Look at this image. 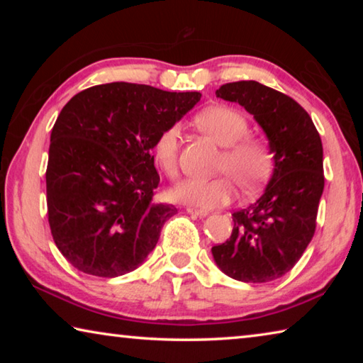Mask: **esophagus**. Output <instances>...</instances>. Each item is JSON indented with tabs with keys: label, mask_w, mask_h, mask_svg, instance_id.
Returning a JSON list of instances; mask_svg holds the SVG:
<instances>
[{
	"label": "esophagus",
	"mask_w": 363,
	"mask_h": 363,
	"mask_svg": "<svg viewBox=\"0 0 363 363\" xmlns=\"http://www.w3.org/2000/svg\"><path fill=\"white\" fill-rule=\"evenodd\" d=\"M189 214H192V216H195V218H205L206 216V211H203V210H196V208H187L186 210Z\"/></svg>",
	"instance_id": "obj_1"
}]
</instances>
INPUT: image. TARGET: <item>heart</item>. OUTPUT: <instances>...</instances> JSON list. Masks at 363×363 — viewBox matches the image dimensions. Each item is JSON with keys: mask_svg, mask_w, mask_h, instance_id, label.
Instances as JSON below:
<instances>
[{"mask_svg": "<svg viewBox=\"0 0 363 363\" xmlns=\"http://www.w3.org/2000/svg\"><path fill=\"white\" fill-rule=\"evenodd\" d=\"M196 126L214 143L225 147L218 171L227 176L189 177L169 190L171 199L199 208H216L229 203L235 195V182L243 192H255L269 179L274 169V155L261 139L248 138L250 123L242 112L213 106L195 116ZM181 126L171 125L158 134L153 144V160L169 177L177 174V153L181 144Z\"/></svg>", "mask_w": 363, "mask_h": 363, "instance_id": "1", "label": "heart"}]
</instances>
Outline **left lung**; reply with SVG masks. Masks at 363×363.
<instances>
[{"mask_svg": "<svg viewBox=\"0 0 363 363\" xmlns=\"http://www.w3.org/2000/svg\"><path fill=\"white\" fill-rule=\"evenodd\" d=\"M216 97L240 104L266 134L274 171L255 203L232 214L229 240L211 248L225 275L266 284L290 272L315 232L323 194V147L296 101L257 82L223 84Z\"/></svg>", "mask_w": 363, "mask_h": 363, "instance_id": "obj_1", "label": "left lung"}]
</instances>
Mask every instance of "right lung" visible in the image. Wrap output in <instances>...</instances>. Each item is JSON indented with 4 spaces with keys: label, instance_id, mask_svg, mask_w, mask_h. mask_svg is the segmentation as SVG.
I'll use <instances>...</instances> for the list:
<instances>
[{
    "label": "right lung",
    "instance_id": "add662e5",
    "mask_svg": "<svg viewBox=\"0 0 363 363\" xmlns=\"http://www.w3.org/2000/svg\"><path fill=\"white\" fill-rule=\"evenodd\" d=\"M200 97L116 82L82 91L60 110L46 169L48 219L73 267L120 277L155 248L177 210L152 201L160 182L153 144Z\"/></svg>",
    "mask_w": 363,
    "mask_h": 363
}]
</instances>
